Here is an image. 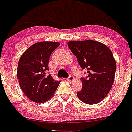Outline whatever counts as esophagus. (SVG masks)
Segmentation results:
<instances>
[{
    "label": "esophagus",
    "instance_id": "34e87169",
    "mask_svg": "<svg viewBox=\"0 0 132 132\" xmlns=\"http://www.w3.org/2000/svg\"><path fill=\"white\" fill-rule=\"evenodd\" d=\"M74 77L72 75H70V76H69V77H68V78H67V80L69 81V82H72V81H73L74 80Z\"/></svg>",
    "mask_w": 132,
    "mask_h": 132
}]
</instances>
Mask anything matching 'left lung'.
<instances>
[{"mask_svg":"<svg viewBox=\"0 0 132 132\" xmlns=\"http://www.w3.org/2000/svg\"><path fill=\"white\" fill-rule=\"evenodd\" d=\"M68 47L76 56L87 76L81 78L82 88L77 92L85 104H95L104 100L111 89L117 65L111 50L102 43L93 41H70Z\"/></svg>","mask_w":132,"mask_h":132,"instance_id":"8db88e82","label":"left lung"}]
</instances>
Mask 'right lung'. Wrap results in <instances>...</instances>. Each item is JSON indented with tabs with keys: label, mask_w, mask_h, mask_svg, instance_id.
Segmentation results:
<instances>
[{
	"label": "right lung",
	"mask_w": 132,
	"mask_h": 132,
	"mask_svg": "<svg viewBox=\"0 0 132 132\" xmlns=\"http://www.w3.org/2000/svg\"><path fill=\"white\" fill-rule=\"evenodd\" d=\"M60 45L58 42H43L33 44L21 56L18 64V79L22 90L32 102L42 103L50 100L61 81L50 74L48 63L52 52Z\"/></svg>",
	"instance_id": "obj_1"
}]
</instances>
